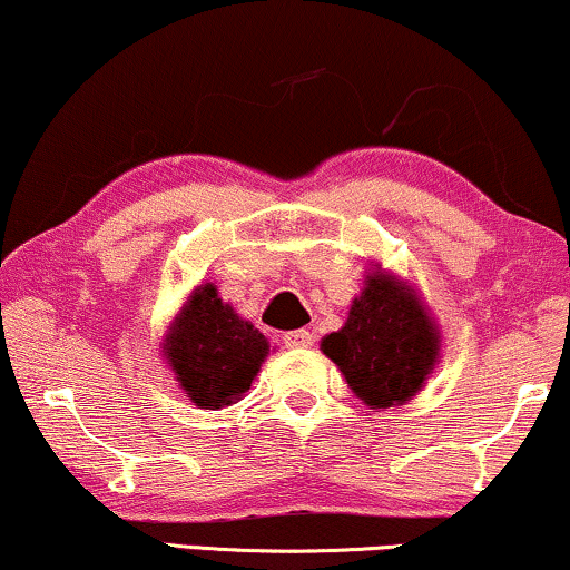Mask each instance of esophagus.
<instances>
[{
  "instance_id": "1",
  "label": "esophagus",
  "mask_w": 570,
  "mask_h": 570,
  "mask_svg": "<svg viewBox=\"0 0 570 570\" xmlns=\"http://www.w3.org/2000/svg\"><path fill=\"white\" fill-rule=\"evenodd\" d=\"M283 342H285V347H291V350H303V347L314 345V334H311L308 330H293V332L283 334Z\"/></svg>"
}]
</instances>
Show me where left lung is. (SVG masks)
Here are the masks:
<instances>
[{
  "label": "left lung",
  "instance_id": "obj_1",
  "mask_svg": "<svg viewBox=\"0 0 570 570\" xmlns=\"http://www.w3.org/2000/svg\"><path fill=\"white\" fill-rule=\"evenodd\" d=\"M347 384L368 407L407 402L423 386L439 355V332L420 301L392 275L373 272L347 324L322 342Z\"/></svg>",
  "mask_w": 570,
  "mask_h": 570
}]
</instances>
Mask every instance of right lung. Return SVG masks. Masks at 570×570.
Wrapping results in <instances>:
<instances>
[{"label": "right lung", "instance_id": "1", "mask_svg": "<svg viewBox=\"0 0 570 570\" xmlns=\"http://www.w3.org/2000/svg\"><path fill=\"white\" fill-rule=\"evenodd\" d=\"M267 350L264 334L217 298L215 285H202L176 318L166 353L191 402L217 410L252 389Z\"/></svg>", "mask_w": 570, "mask_h": 570}]
</instances>
